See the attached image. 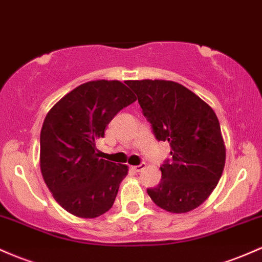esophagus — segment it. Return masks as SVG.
<instances>
[{"label": "esophagus", "mask_w": 262, "mask_h": 262, "mask_svg": "<svg viewBox=\"0 0 262 262\" xmlns=\"http://www.w3.org/2000/svg\"><path fill=\"white\" fill-rule=\"evenodd\" d=\"M145 168H146V163H141V164H139V166L132 167V169H134L135 172H142Z\"/></svg>", "instance_id": "1"}]
</instances>
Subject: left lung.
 <instances>
[{"label": "left lung", "mask_w": 262, "mask_h": 262, "mask_svg": "<svg viewBox=\"0 0 262 262\" xmlns=\"http://www.w3.org/2000/svg\"><path fill=\"white\" fill-rule=\"evenodd\" d=\"M158 141H168L172 160L161 166L160 184L147 189L156 205L182 214L198 208L218 184L225 145L215 113L182 84L127 80Z\"/></svg>", "instance_id": "8db88e82"}]
</instances>
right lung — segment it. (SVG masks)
Listing matches in <instances>:
<instances>
[{"mask_svg": "<svg viewBox=\"0 0 262 262\" xmlns=\"http://www.w3.org/2000/svg\"><path fill=\"white\" fill-rule=\"evenodd\" d=\"M135 101V94L121 81H88L47 114L40 131V170L68 213L92 219L113 207L128 167L99 158L95 141L104 137L116 114Z\"/></svg>", "mask_w": 262, "mask_h": 262, "instance_id": "add662e5", "label": "right lung"}]
</instances>
